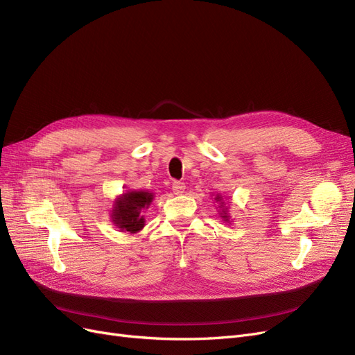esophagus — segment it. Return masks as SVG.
I'll return each instance as SVG.
<instances>
[{"label": "esophagus", "instance_id": "1", "mask_svg": "<svg viewBox=\"0 0 355 355\" xmlns=\"http://www.w3.org/2000/svg\"><path fill=\"white\" fill-rule=\"evenodd\" d=\"M184 190H186L184 182H180V181L173 182V191H174V194H182V193H184Z\"/></svg>", "mask_w": 355, "mask_h": 355}]
</instances>
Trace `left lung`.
<instances>
[{
  "label": "left lung",
  "mask_w": 355,
  "mask_h": 355,
  "mask_svg": "<svg viewBox=\"0 0 355 355\" xmlns=\"http://www.w3.org/2000/svg\"><path fill=\"white\" fill-rule=\"evenodd\" d=\"M215 200H216V202H219V203H220V206H224V203H225L224 200H222V196H219V194H216ZM219 215H220V218H224V220H230V215H228L227 207H225V209H222Z\"/></svg>",
  "instance_id": "obj_1"
}]
</instances>
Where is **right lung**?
<instances>
[{"mask_svg":"<svg viewBox=\"0 0 355 355\" xmlns=\"http://www.w3.org/2000/svg\"><path fill=\"white\" fill-rule=\"evenodd\" d=\"M153 200V193L135 190L127 191L115 199L112 209V222L121 231L136 234L144 227L143 209H148Z\"/></svg>","mask_w":355,"mask_h":355,"instance_id":"obj_1","label":"right lung"}]
</instances>
